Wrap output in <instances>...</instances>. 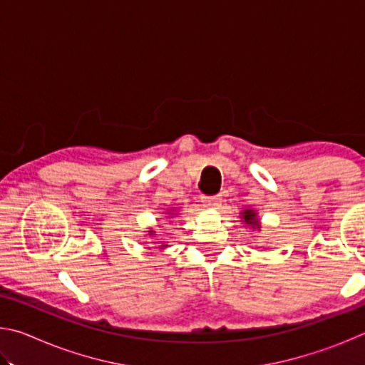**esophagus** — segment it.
<instances>
[{"label": "esophagus", "mask_w": 365, "mask_h": 365, "mask_svg": "<svg viewBox=\"0 0 365 365\" xmlns=\"http://www.w3.org/2000/svg\"><path fill=\"white\" fill-rule=\"evenodd\" d=\"M202 202L209 209H219L220 207V197L219 196H202Z\"/></svg>", "instance_id": "1"}]
</instances>
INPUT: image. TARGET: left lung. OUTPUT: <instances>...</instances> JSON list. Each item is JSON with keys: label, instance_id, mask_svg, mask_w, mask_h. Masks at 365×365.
<instances>
[{"label": "left lung", "instance_id": "1", "mask_svg": "<svg viewBox=\"0 0 365 365\" xmlns=\"http://www.w3.org/2000/svg\"><path fill=\"white\" fill-rule=\"evenodd\" d=\"M240 220L243 222L245 225H248L251 230H261V222H259V215L256 212V209L252 207H245L242 212H240Z\"/></svg>", "mask_w": 365, "mask_h": 365}]
</instances>
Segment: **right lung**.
Returning <instances> with one entry per match:
<instances>
[{"mask_svg": "<svg viewBox=\"0 0 365 365\" xmlns=\"http://www.w3.org/2000/svg\"><path fill=\"white\" fill-rule=\"evenodd\" d=\"M178 209L177 207H170V209H168V211L164 212V215H165V219L168 220H172V219H175V217H178ZM154 235H156V230H154V228H148L146 230V233H145V237H148V238H151V237H154ZM154 243V242H153ZM160 250H165L168 248V245H160L159 246Z\"/></svg>", "mask_w": 365, "mask_h": 365, "instance_id": "right-lung-1", "label": "right lung"}]
</instances>
